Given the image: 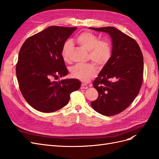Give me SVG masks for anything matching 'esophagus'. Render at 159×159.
<instances>
[{"mask_svg":"<svg viewBox=\"0 0 159 159\" xmlns=\"http://www.w3.org/2000/svg\"><path fill=\"white\" fill-rule=\"evenodd\" d=\"M88 88V86L86 85V84H81V89H87Z\"/></svg>","mask_w":159,"mask_h":159,"instance_id":"esophagus-1","label":"esophagus"}]
</instances>
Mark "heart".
Here are the masks:
<instances>
[{
    "instance_id": "b5f03b06",
    "label": "heart",
    "mask_w": 159,
    "mask_h": 159,
    "mask_svg": "<svg viewBox=\"0 0 159 159\" xmlns=\"http://www.w3.org/2000/svg\"><path fill=\"white\" fill-rule=\"evenodd\" d=\"M76 42L89 51V60H92L99 67L106 65L112 56V46L107 40H100L99 37L92 32L85 31L76 37ZM73 48L70 40H67L62 46L61 56L65 61L70 60V54ZM98 68L94 64H76L71 67V75L74 78L87 81L97 74Z\"/></svg>"
}]
</instances>
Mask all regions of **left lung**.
Wrapping results in <instances>:
<instances>
[{"mask_svg":"<svg viewBox=\"0 0 159 159\" xmlns=\"http://www.w3.org/2000/svg\"><path fill=\"white\" fill-rule=\"evenodd\" d=\"M108 33L112 38V56L93 81L99 95L93 109L105 116L121 113L132 103L143 79V56L133 38L112 26L90 28Z\"/></svg>","mask_w":159,"mask_h":159,"instance_id":"obj_1","label":"left lung"}]
</instances>
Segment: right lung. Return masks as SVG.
<instances>
[{
  "mask_svg": "<svg viewBox=\"0 0 159 159\" xmlns=\"http://www.w3.org/2000/svg\"><path fill=\"white\" fill-rule=\"evenodd\" d=\"M77 27L52 26L25 40L19 51L16 73L19 88L28 103L44 113L68 104L70 94L78 90V80L54 81L68 74L61 56L64 44Z\"/></svg>",
  "mask_w": 159,
  "mask_h": 159,
  "instance_id": "right-lung-1",
  "label": "right lung"
}]
</instances>
